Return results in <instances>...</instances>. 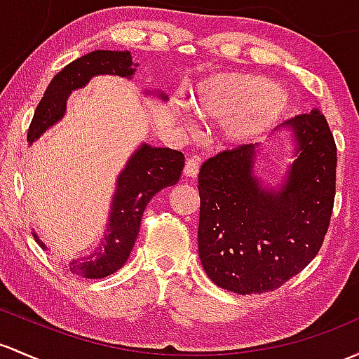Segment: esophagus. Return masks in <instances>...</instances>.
Instances as JSON below:
<instances>
[{"label": "esophagus", "mask_w": 359, "mask_h": 359, "mask_svg": "<svg viewBox=\"0 0 359 359\" xmlns=\"http://www.w3.org/2000/svg\"><path fill=\"white\" fill-rule=\"evenodd\" d=\"M199 172V158L192 156L186 161V167H184V175L189 177V179H196Z\"/></svg>", "instance_id": "1"}]
</instances>
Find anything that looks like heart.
I'll use <instances>...</instances> for the list:
<instances>
[{"label": "heart", "instance_id": "b5f03b06", "mask_svg": "<svg viewBox=\"0 0 359 359\" xmlns=\"http://www.w3.org/2000/svg\"><path fill=\"white\" fill-rule=\"evenodd\" d=\"M192 107L201 118L225 122L227 141L246 144L280 122L289 110V97L269 79L230 72L199 84Z\"/></svg>", "mask_w": 359, "mask_h": 359}]
</instances>
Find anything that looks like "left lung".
Listing matches in <instances>:
<instances>
[{
    "instance_id": "8db88e82",
    "label": "left lung",
    "mask_w": 359,
    "mask_h": 359,
    "mask_svg": "<svg viewBox=\"0 0 359 359\" xmlns=\"http://www.w3.org/2000/svg\"><path fill=\"white\" fill-rule=\"evenodd\" d=\"M294 161L278 189L255 177L259 144L222 151L198 175V248L206 275L222 289H278L318 255L335 198L337 148L320 110L282 123Z\"/></svg>"
}]
</instances>
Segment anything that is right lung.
Returning <instances> with one entry per match:
<instances>
[{
  "label": "right lung",
  "mask_w": 359,
  "mask_h": 359,
  "mask_svg": "<svg viewBox=\"0 0 359 359\" xmlns=\"http://www.w3.org/2000/svg\"><path fill=\"white\" fill-rule=\"evenodd\" d=\"M135 67L137 65L132 63L130 51L108 50L90 51L69 63L53 77L43 100L34 111L27 132L29 144L63 118L72 90L84 88L96 75L132 79ZM158 96L163 101L167 100L165 93H158ZM182 168L184 154L180 151L153 148L146 142L139 146L116 179L107 232L101 237L100 246L89 256L72 259L69 263L72 273L84 278H103L122 269L137 239L142 213L151 198L165 187L175 186ZM34 237L41 248L48 249L37 233H34Z\"/></svg>",
  "instance_id": "1"
}]
</instances>
